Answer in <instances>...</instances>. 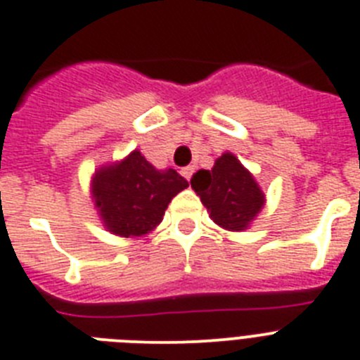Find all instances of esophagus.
<instances>
[{"label":"esophagus","mask_w":360,"mask_h":360,"mask_svg":"<svg viewBox=\"0 0 360 360\" xmlns=\"http://www.w3.org/2000/svg\"><path fill=\"white\" fill-rule=\"evenodd\" d=\"M181 174H183V177H185L186 181H190V177H192V174H194V166H186V168L181 170Z\"/></svg>","instance_id":"1"}]
</instances>
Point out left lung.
Segmentation results:
<instances>
[{"mask_svg":"<svg viewBox=\"0 0 360 360\" xmlns=\"http://www.w3.org/2000/svg\"><path fill=\"white\" fill-rule=\"evenodd\" d=\"M190 185L210 220L226 231L250 229L266 203L253 174L231 151L221 153L210 170L195 172Z\"/></svg>","mask_w":360,"mask_h":360,"instance_id":"obj_1","label":"left lung"}]
</instances>
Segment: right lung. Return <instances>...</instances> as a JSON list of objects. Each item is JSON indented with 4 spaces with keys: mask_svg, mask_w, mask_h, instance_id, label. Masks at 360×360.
Segmentation results:
<instances>
[{
    "mask_svg": "<svg viewBox=\"0 0 360 360\" xmlns=\"http://www.w3.org/2000/svg\"><path fill=\"white\" fill-rule=\"evenodd\" d=\"M188 186L172 168L157 170L139 150L96 168L90 195L109 233L139 238L157 229L168 203Z\"/></svg>",
    "mask_w": 360,
    "mask_h": 360,
    "instance_id": "1",
    "label": "right lung"
}]
</instances>
